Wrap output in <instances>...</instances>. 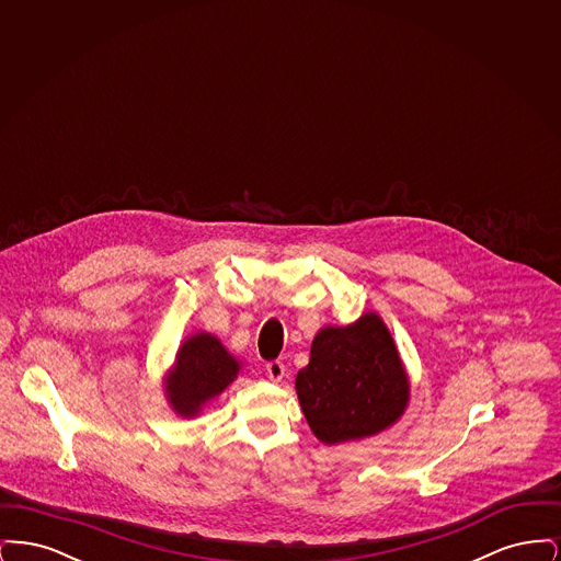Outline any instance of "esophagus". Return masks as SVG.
<instances>
[{
    "instance_id": "obj_1",
    "label": "esophagus",
    "mask_w": 561,
    "mask_h": 561,
    "mask_svg": "<svg viewBox=\"0 0 561 561\" xmlns=\"http://www.w3.org/2000/svg\"><path fill=\"white\" fill-rule=\"evenodd\" d=\"M267 376L273 380V382H279L284 376H286V366L279 362V359H275V362H268Z\"/></svg>"
}]
</instances>
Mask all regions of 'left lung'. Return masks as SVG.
<instances>
[{"mask_svg": "<svg viewBox=\"0 0 561 561\" xmlns=\"http://www.w3.org/2000/svg\"><path fill=\"white\" fill-rule=\"evenodd\" d=\"M305 419L323 444L376 435L408 403V376L385 323L368 313L347 328H323L309 366L296 376Z\"/></svg>", "mask_w": 561, "mask_h": 561, "instance_id": "1", "label": "left lung"}]
</instances>
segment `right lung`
Masks as SVG:
<instances>
[{
	"mask_svg": "<svg viewBox=\"0 0 561 561\" xmlns=\"http://www.w3.org/2000/svg\"><path fill=\"white\" fill-rule=\"evenodd\" d=\"M238 373L240 362L227 353L218 339L202 332L183 343L174 370L165 380V391L181 416H195L206 401L233 382Z\"/></svg>",
	"mask_w": 561,
	"mask_h": 561,
	"instance_id": "add662e5",
	"label": "right lung"
}]
</instances>
